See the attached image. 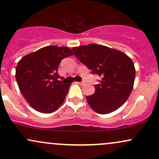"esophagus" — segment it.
I'll use <instances>...</instances> for the list:
<instances>
[{
	"label": "esophagus",
	"instance_id": "1",
	"mask_svg": "<svg viewBox=\"0 0 159 159\" xmlns=\"http://www.w3.org/2000/svg\"><path fill=\"white\" fill-rule=\"evenodd\" d=\"M78 84H79L80 85H84L85 84V82H84V81H81V82H78Z\"/></svg>",
	"mask_w": 159,
	"mask_h": 159
}]
</instances>
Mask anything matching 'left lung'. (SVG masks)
I'll return each mask as SVG.
<instances>
[{
  "instance_id": "obj_1",
  "label": "left lung",
  "mask_w": 159,
  "mask_h": 159,
  "mask_svg": "<svg viewBox=\"0 0 159 159\" xmlns=\"http://www.w3.org/2000/svg\"><path fill=\"white\" fill-rule=\"evenodd\" d=\"M72 49L93 73L102 77L100 83L94 85V93L86 97L88 105L101 114L117 110L126 102L134 86L135 68L132 59L120 51L98 44Z\"/></svg>"
}]
</instances>
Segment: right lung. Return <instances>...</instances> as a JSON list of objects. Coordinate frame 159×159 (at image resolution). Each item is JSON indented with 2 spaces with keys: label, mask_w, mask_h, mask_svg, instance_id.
<instances>
[{
  "label": "right lung",
  "mask_w": 159,
  "mask_h": 159,
  "mask_svg": "<svg viewBox=\"0 0 159 159\" xmlns=\"http://www.w3.org/2000/svg\"><path fill=\"white\" fill-rule=\"evenodd\" d=\"M71 55L73 53L68 47L48 45L27 54L19 61L16 81L34 110L50 114L63 103L71 84H60L57 69L62 60Z\"/></svg>",
  "instance_id": "add662e5"
}]
</instances>
